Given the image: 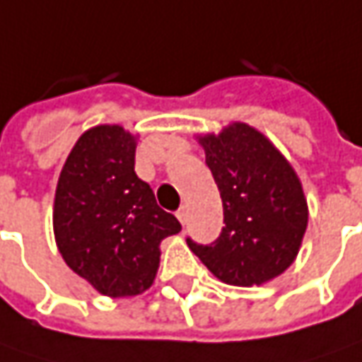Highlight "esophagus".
Segmentation results:
<instances>
[{
  "instance_id": "34e87169",
  "label": "esophagus",
  "mask_w": 362,
  "mask_h": 362,
  "mask_svg": "<svg viewBox=\"0 0 362 362\" xmlns=\"http://www.w3.org/2000/svg\"><path fill=\"white\" fill-rule=\"evenodd\" d=\"M176 218L180 220L182 226H186V222H188V208H186V206H182L180 210L176 212Z\"/></svg>"
}]
</instances>
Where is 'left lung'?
Returning a JSON list of instances; mask_svg holds the SVG:
<instances>
[{"label": "left lung", "instance_id": "1", "mask_svg": "<svg viewBox=\"0 0 362 362\" xmlns=\"http://www.w3.org/2000/svg\"><path fill=\"white\" fill-rule=\"evenodd\" d=\"M198 142L220 190L226 228L210 245L188 240V247L223 284L272 281L295 262L309 222L297 172L264 132L245 122Z\"/></svg>", "mask_w": 362, "mask_h": 362}]
</instances>
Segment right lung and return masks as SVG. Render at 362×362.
Listing matches in <instances>:
<instances>
[{
  "label": "right lung",
  "instance_id": "1",
  "mask_svg": "<svg viewBox=\"0 0 362 362\" xmlns=\"http://www.w3.org/2000/svg\"><path fill=\"white\" fill-rule=\"evenodd\" d=\"M136 139L119 124L83 132L55 190L59 253L107 297H132L150 289L160 265V242L182 230L134 172Z\"/></svg>",
  "mask_w": 362,
  "mask_h": 362
}]
</instances>
